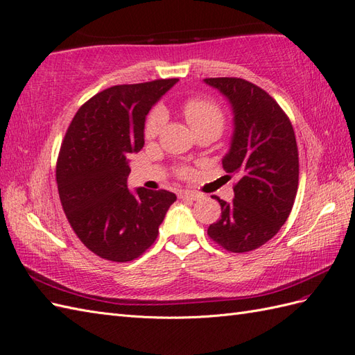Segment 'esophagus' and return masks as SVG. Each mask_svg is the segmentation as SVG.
<instances>
[{
    "mask_svg": "<svg viewBox=\"0 0 355 355\" xmlns=\"http://www.w3.org/2000/svg\"><path fill=\"white\" fill-rule=\"evenodd\" d=\"M180 200H191V201H196L198 198H201V195L198 192H193V191H181L178 193Z\"/></svg>",
    "mask_w": 355,
    "mask_h": 355,
    "instance_id": "esophagus-1",
    "label": "esophagus"
}]
</instances>
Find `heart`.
Wrapping results in <instances>:
<instances>
[{"mask_svg": "<svg viewBox=\"0 0 355 355\" xmlns=\"http://www.w3.org/2000/svg\"><path fill=\"white\" fill-rule=\"evenodd\" d=\"M183 113L187 122L195 130V133H201L205 130H215L220 133L225 125V114L220 107L216 103L202 100V98L189 100L183 107ZM163 122L164 118L162 110H154L145 122V137L153 139L157 136L163 127ZM186 172L187 169H181V174H186Z\"/></svg>", "mask_w": 355, "mask_h": 355, "instance_id": "obj_1", "label": "heart"}]
</instances>
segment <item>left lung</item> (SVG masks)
I'll return each instance as SVG.
<instances>
[{
	"mask_svg": "<svg viewBox=\"0 0 355 355\" xmlns=\"http://www.w3.org/2000/svg\"><path fill=\"white\" fill-rule=\"evenodd\" d=\"M204 81L233 107L234 133L222 166L237 177L232 202L215 196L222 213L207 234L227 251L248 252L270 241L292 211L300 177L295 131L261 87L234 77Z\"/></svg>",
	"mask_w": 355,
	"mask_h": 355,
	"instance_id": "8db88e82",
	"label": "left lung"
}]
</instances>
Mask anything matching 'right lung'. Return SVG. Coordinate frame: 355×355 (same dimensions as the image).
<instances>
[{
	"instance_id": "right-lung-1",
	"label": "right lung",
	"mask_w": 355,
	"mask_h": 355,
	"mask_svg": "<svg viewBox=\"0 0 355 355\" xmlns=\"http://www.w3.org/2000/svg\"><path fill=\"white\" fill-rule=\"evenodd\" d=\"M177 81L105 89L80 107L66 131L55 169L60 202L73 233L101 259L142 255L177 200L168 191L127 187L128 157L144 148L146 114Z\"/></svg>"
}]
</instances>
